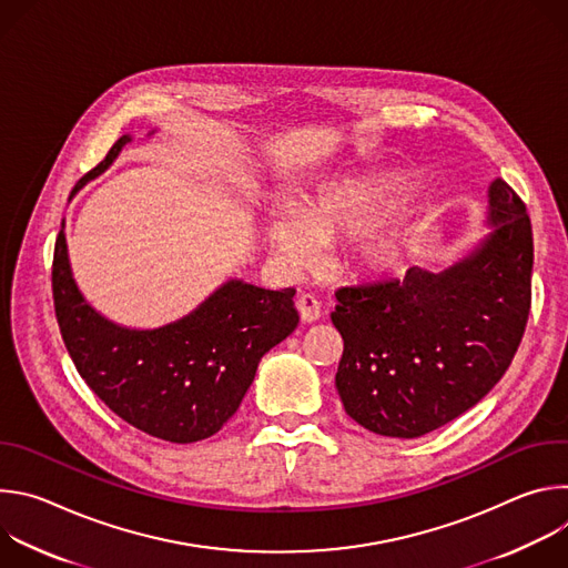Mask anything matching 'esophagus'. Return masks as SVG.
Masks as SVG:
<instances>
[{
  "instance_id": "1",
  "label": "esophagus",
  "mask_w": 568,
  "mask_h": 568,
  "mask_svg": "<svg viewBox=\"0 0 568 568\" xmlns=\"http://www.w3.org/2000/svg\"><path fill=\"white\" fill-rule=\"evenodd\" d=\"M296 310H298L303 323H314L321 316V303L312 294H301L296 298Z\"/></svg>"
}]
</instances>
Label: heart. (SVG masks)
<instances>
[{
  "mask_svg": "<svg viewBox=\"0 0 568 568\" xmlns=\"http://www.w3.org/2000/svg\"><path fill=\"white\" fill-rule=\"evenodd\" d=\"M393 184L348 182L323 191L298 215H278L270 224V245L290 267H307L318 258V240L359 237L353 265L364 274L386 276L407 267L416 250V229L397 224L375 232L404 204Z\"/></svg>",
  "mask_w": 568,
  "mask_h": 568,
  "instance_id": "heart-1",
  "label": "heart"
}]
</instances>
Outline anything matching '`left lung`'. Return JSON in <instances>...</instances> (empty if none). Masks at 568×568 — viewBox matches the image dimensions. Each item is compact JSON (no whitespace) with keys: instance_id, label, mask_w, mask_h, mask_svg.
Instances as JSON below:
<instances>
[{"instance_id":"left-lung-1","label":"left lung","mask_w":568,"mask_h":568,"mask_svg":"<svg viewBox=\"0 0 568 568\" xmlns=\"http://www.w3.org/2000/svg\"><path fill=\"white\" fill-rule=\"evenodd\" d=\"M488 197L493 231L460 263L335 292L331 318L344 339L335 386L364 429L425 436L471 409L508 371L530 312L532 226L504 180Z\"/></svg>"}]
</instances>
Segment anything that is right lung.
I'll list each match as a JSON object with an SVG mask.
<instances>
[{
    "label": "right lung",
    "mask_w": 568,
    "mask_h": 568,
    "mask_svg": "<svg viewBox=\"0 0 568 568\" xmlns=\"http://www.w3.org/2000/svg\"><path fill=\"white\" fill-rule=\"evenodd\" d=\"M128 141L132 136L123 134L71 195L108 171ZM51 285L60 335L80 377L128 425L178 445L217 434L237 412L263 355L298 326L294 287L274 292L242 281H226L169 326H116L80 294L64 224Z\"/></svg>",
    "instance_id": "right-lung-1"
}]
</instances>
